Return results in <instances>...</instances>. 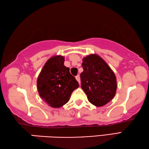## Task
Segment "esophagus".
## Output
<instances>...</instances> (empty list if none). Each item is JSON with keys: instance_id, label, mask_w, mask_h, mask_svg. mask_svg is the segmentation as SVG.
<instances>
[{"instance_id": "esophagus-1", "label": "esophagus", "mask_w": 149, "mask_h": 149, "mask_svg": "<svg viewBox=\"0 0 149 149\" xmlns=\"http://www.w3.org/2000/svg\"><path fill=\"white\" fill-rule=\"evenodd\" d=\"M75 79H76L77 81L79 82V84H80V76H79V75H77V76L75 77Z\"/></svg>"}]
</instances>
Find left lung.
<instances>
[{
    "instance_id": "8db88e82",
    "label": "left lung",
    "mask_w": 149,
    "mask_h": 149,
    "mask_svg": "<svg viewBox=\"0 0 149 149\" xmlns=\"http://www.w3.org/2000/svg\"><path fill=\"white\" fill-rule=\"evenodd\" d=\"M80 74L81 88L88 100L96 107H102L114 98L117 88L114 72L97 54L83 58Z\"/></svg>"
}]
</instances>
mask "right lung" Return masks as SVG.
Here are the masks:
<instances>
[{"label": "right lung", "mask_w": 149, "mask_h": 149, "mask_svg": "<svg viewBox=\"0 0 149 149\" xmlns=\"http://www.w3.org/2000/svg\"><path fill=\"white\" fill-rule=\"evenodd\" d=\"M65 58L55 56L44 65L37 79L40 97L53 108H59L69 101L72 92L79 88V82L64 65Z\"/></svg>", "instance_id": "1"}]
</instances>
